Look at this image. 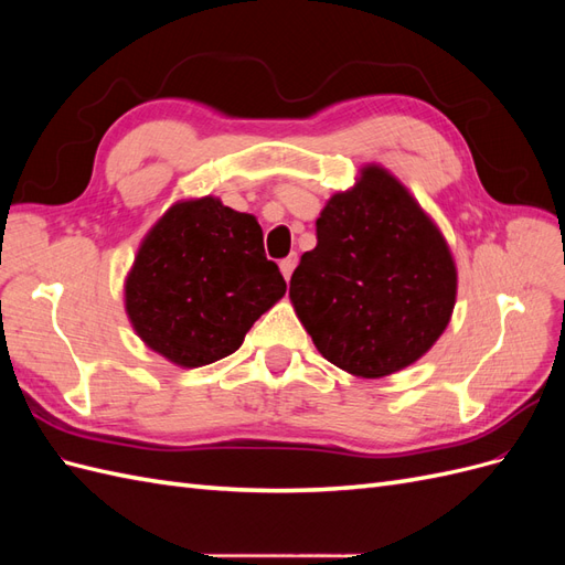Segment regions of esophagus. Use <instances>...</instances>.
<instances>
[{
    "label": "esophagus",
    "mask_w": 565,
    "mask_h": 565,
    "mask_svg": "<svg viewBox=\"0 0 565 565\" xmlns=\"http://www.w3.org/2000/svg\"><path fill=\"white\" fill-rule=\"evenodd\" d=\"M295 266H297V256H295V254H289V256H285V259L280 262V270H282V276H285V280H289V278H292V273H295Z\"/></svg>",
    "instance_id": "obj_1"
}]
</instances>
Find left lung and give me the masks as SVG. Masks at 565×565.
Listing matches in <instances>:
<instances>
[{
    "instance_id": "left-lung-1",
    "label": "left lung",
    "mask_w": 565,
    "mask_h": 565,
    "mask_svg": "<svg viewBox=\"0 0 565 565\" xmlns=\"http://www.w3.org/2000/svg\"><path fill=\"white\" fill-rule=\"evenodd\" d=\"M289 297L322 358L377 380L415 363L450 320L457 273L438 228L380 167L316 221Z\"/></svg>"
}]
</instances>
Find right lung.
<instances>
[{
	"mask_svg": "<svg viewBox=\"0 0 565 565\" xmlns=\"http://www.w3.org/2000/svg\"><path fill=\"white\" fill-rule=\"evenodd\" d=\"M285 289L256 218L202 198L174 204L148 233L125 295L134 330L152 351L202 367L241 349Z\"/></svg>",
	"mask_w": 565,
	"mask_h": 565,
	"instance_id": "1",
	"label": "right lung"
}]
</instances>
